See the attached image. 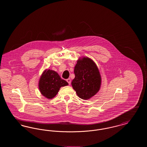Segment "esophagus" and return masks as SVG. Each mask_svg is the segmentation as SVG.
<instances>
[{
	"label": "esophagus",
	"mask_w": 147,
	"mask_h": 147,
	"mask_svg": "<svg viewBox=\"0 0 147 147\" xmlns=\"http://www.w3.org/2000/svg\"><path fill=\"white\" fill-rule=\"evenodd\" d=\"M67 82L68 83V84L70 85V83H71V80H70V78L67 79Z\"/></svg>",
	"instance_id": "34e87169"
}]
</instances>
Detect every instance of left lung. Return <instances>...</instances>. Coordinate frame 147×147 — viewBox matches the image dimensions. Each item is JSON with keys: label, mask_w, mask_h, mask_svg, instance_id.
<instances>
[{"label": "left lung", "mask_w": 147, "mask_h": 147, "mask_svg": "<svg viewBox=\"0 0 147 147\" xmlns=\"http://www.w3.org/2000/svg\"><path fill=\"white\" fill-rule=\"evenodd\" d=\"M74 72L75 78L71 82V85L80 98L89 99L99 91L101 84V76L97 65L90 58H79Z\"/></svg>", "instance_id": "1"}]
</instances>
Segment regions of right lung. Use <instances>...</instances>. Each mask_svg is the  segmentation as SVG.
I'll return each instance as SVG.
<instances>
[{
    "label": "right lung",
    "mask_w": 147,
    "mask_h": 147,
    "mask_svg": "<svg viewBox=\"0 0 147 147\" xmlns=\"http://www.w3.org/2000/svg\"><path fill=\"white\" fill-rule=\"evenodd\" d=\"M68 83L62 79L54 70H45L39 80L38 87L41 94L47 98H53L62 86H67Z\"/></svg>",
    "instance_id": "1"
}]
</instances>
